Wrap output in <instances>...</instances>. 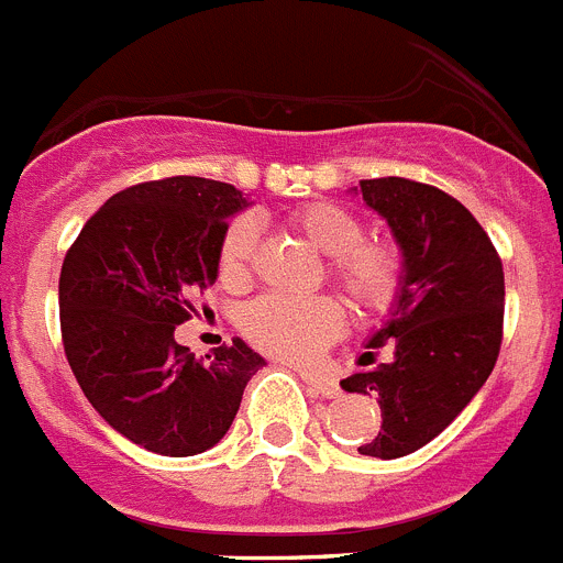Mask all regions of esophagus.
Returning a JSON list of instances; mask_svg holds the SVG:
<instances>
[{
    "label": "esophagus",
    "instance_id": "esophagus-1",
    "mask_svg": "<svg viewBox=\"0 0 563 563\" xmlns=\"http://www.w3.org/2000/svg\"><path fill=\"white\" fill-rule=\"evenodd\" d=\"M301 377H305V383L310 386L312 391H318V395H324V397H335L338 391V380L335 377L324 375V372H301Z\"/></svg>",
    "mask_w": 563,
    "mask_h": 563
}]
</instances>
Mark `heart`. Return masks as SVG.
<instances>
[{
  "label": "heart",
  "mask_w": 563,
  "mask_h": 563,
  "mask_svg": "<svg viewBox=\"0 0 563 563\" xmlns=\"http://www.w3.org/2000/svg\"><path fill=\"white\" fill-rule=\"evenodd\" d=\"M287 222L307 245L330 256L332 285L361 316H389L406 292V258L391 239H363V220L350 208L312 200L292 208ZM258 233L251 217L225 225L217 245V273L225 287L251 282L256 265ZM247 341L267 355L287 361H312L343 330V307L330 296L292 298L262 296L242 316Z\"/></svg>",
  "instance_id": "b5f03b06"
}]
</instances>
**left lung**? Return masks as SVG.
<instances>
[{
	"label": "left lung",
	"instance_id": "obj_1",
	"mask_svg": "<svg viewBox=\"0 0 563 563\" xmlns=\"http://www.w3.org/2000/svg\"><path fill=\"white\" fill-rule=\"evenodd\" d=\"M361 194L395 233L406 292L369 338V350L389 343L391 361L343 377L341 389L380 402V434L357 451L397 460L449 429L494 372L505 271L485 228L451 194L406 177L361 180Z\"/></svg>",
	"mask_w": 563,
	"mask_h": 563
}]
</instances>
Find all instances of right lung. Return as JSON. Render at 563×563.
<instances>
[{"instance_id":"1","label":"right lung","mask_w":563,"mask_h":563,"mask_svg":"<svg viewBox=\"0 0 563 563\" xmlns=\"http://www.w3.org/2000/svg\"><path fill=\"white\" fill-rule=\"evenodd\" d=\"M242 191L206 177L137 183L109 197L69 245L58 316L69 369L118 434L163 456L213 449L265 357L233 338L194 357L174 330L217 282V245Z\"/></svg>"}]
</instances>
